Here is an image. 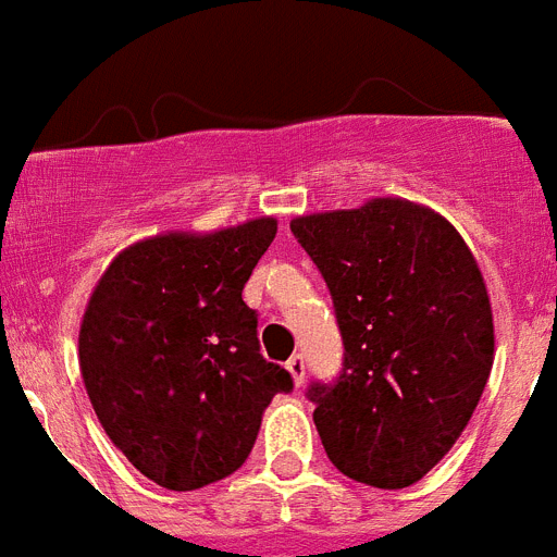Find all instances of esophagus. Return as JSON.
<instances>
[{
    "label": "esophagus",
    "instance_id": "obj_1",
    "mask_svg": "<svg viewBox=\"0 0 557 557\" xmlns=\"http://www.w3.org/2000/svg\"><path fill=\"white\" fill-rule=\"evenodd\" d=\"M287 372L293 374L296 386H304V374H307V366H304V355H293V358L287 360Z\"/></svg>",
    "mask_w": 557,
    "mask_h": 557
}]
</instances>
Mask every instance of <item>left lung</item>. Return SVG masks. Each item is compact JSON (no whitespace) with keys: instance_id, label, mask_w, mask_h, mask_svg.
<instances>
[{"instance_id":"8db88e82","label":"left lung","mask_w":557,"mask_h":557,"mask_svg":"<svg viewBox=\"0 0 557 557\" xmlns=\"http://www.w3.org/2000/svg\"><path fill=\"white\" fill-rule=\"evenodd\" d=\"M324 275L344 369L312 383L330 462L397 491L454 448L493 369L482 270L445 216L397 197L289 222Z\"/></svg>"}]
</instances>
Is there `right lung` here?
<instances>
[{"instance_id":"add662e5","label":"right lung","mask_w":557,"mask_h":557,"mask_svg":"<svg viewBox=\"0 0 557 557\" xmlns=\"http://www.w3.org/2000/svg\"><path fill=\"white\" fill-rule=\"evenodd\" d=\"M261 216L213 233L135 242L95 284L78 360L115 448L160 487L197 491L245 465L261 414L293 377L261 358L242 301L275 239Z\"/></svg>"}]
</instances>
